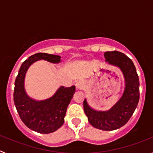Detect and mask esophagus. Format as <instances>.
I'll return each instance as SVG.
<instances>
[{
	"instance_id": "34e87169",
	"label": "esophagus",
	"mask_w": 153,
	"mask_h": 153,
	"mask_svg": "<svg viewBox=\"0 0 153 153\" xmlns=\"http://www.w3.org/2000/svg\"><path fill=\"white\" fill-rule=\"evenodd\" d=\"M85 86V83L83 81H79L76 83V87L77 90H83Z\"/></svg>"
}]
</instances>
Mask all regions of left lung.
Returning <instances> with one entry per match:
<instances>
[{
    "mask_svg": "<svg viewBox=\"0 0 153 153\" xmlns=\"http://www.w3.org/2000/svg\"><path fill=\"white\" fill-rule=\"evenodd\" d=\"M104 56L109 63L122 70L126 79L123 95L109 111L98 112L91 109L85 100L83 109L90 123L97 129L112 131L123 126L134 113L140 100V80L132 60L119 51H108Z\"/></svg>",
    "mask_w": 153,
    "mask_h": 153,
    "instance_id": "1",
    "label": "left lung"
}]
</instances>
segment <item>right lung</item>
Wrapping results in <instances>:
<instances>
[{"instance_id": "1", "label": "right lung", "mask_w": 153, "mask_h": 153, "mask_svg": "<svg viewBox=\"0 0 153 153\" xmlns=\"http://www.w3.org/2000/svg\"><path fill=\"white\" fill-rule=\"evenodd\" d=\"M45 60L60 63V56L37 53L30 56L21 65L14 83L13 102L20 118L28 128L40 133L48 134L57 130L64 123L67 106L75 93V86H61L51 98L35 101L27 96L24 87L25 74L33 62Z\"/></svg>"}]
</instances>
